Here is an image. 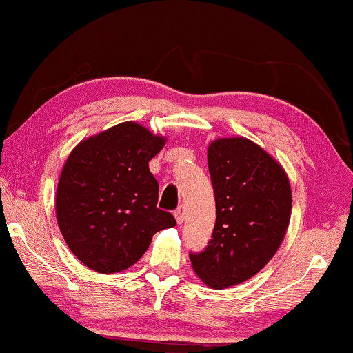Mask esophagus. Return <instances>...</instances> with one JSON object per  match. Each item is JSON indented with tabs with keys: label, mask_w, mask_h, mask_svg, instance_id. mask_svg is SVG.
<instances>
[{
	"label": "esophagus",
	"mask_w": 353,
	"mask_h": 353,
	"mask_svg": "<svg viewBox=\"0 0 353 353\" xmlns=\"http://www.w3.org/2000/svg\"><path fill=\"white\" fill-rule=\"evenodd\" d=\"M174 216H176V220H177L179 225H181V223H182L183 220H185V207L179 205L177 209L174 210Z\"/></svg>",
	"instance_id": "1"
}]
</instances>
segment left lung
<instances>
[{
    "label": "left lung",
    "instance_id": "1",
    "mask_svg": "<svg viewBox=\"0 0 353 353\" xmlns=\"http://www.w3.org/2000/svg\"><path fill=\"white\" fill-rule=\"evenodd\" d=\"M216 220L203 251H190L207 286L243 283L264 267L288 231L292 194L286 172L247 138L216 139L207 150Z\"/></svg>",
    "mask_w": 353,
    "mask_h": 353
}]
</instances>
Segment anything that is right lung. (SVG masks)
<instances>
[{"label": "right lung", "instance_id": "add662e5", "mask_svg": "<svg viewBox=\"0 0 353 353\" xmlns=\"http://www.w3.org/2000/svg\"><path fill=\"white\" fill-rule=\"evenodd\" d=\"M165 146L135 122H122L72 150L56 192L65 243L86 267L116 273L132 267L155 232L176 218L157 207L159 182L149 160Z\"/></svg>", "mask_w": 353, "mask_h": 353}]
</instances>
